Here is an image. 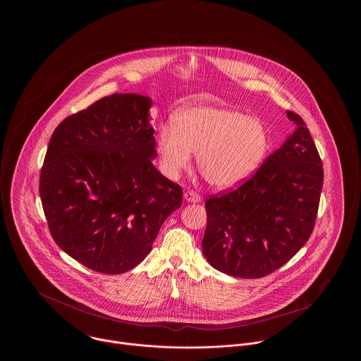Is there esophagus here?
Masks as SVG:
<instances>
[{
    "label": "esophagus",
    "mask_w": 361,
    "mask_h": 361,
    "mask_svg": "<svg viewBox=\"0 0 361 361\" xmlns=\"http://www.w3.org/2000/svg\"><path fill=\"white\" fill-rule=\"evenodd\" d=\"M184 197H185V200L189 202V203H199V202H202L200 195L196 193V192H193V190H187V192L184 193Z\"/></svg>",
    "instance_id": "1"
}]
</instances>
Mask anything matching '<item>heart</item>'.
<instances>
[{
	"label": "heart",
	"mask_w": 361,
	"mask_h": 361,
	"mask_svg": "<svg viewBox=\"0 0 361 361\" xmlns=\"http://www.w3.org/2000/svg\"><path fill=\"white\" fill-rule=\"evenodd\" d=\"M264 123L240 111L199 104L184 108L173 126L158 130L155 150L162 173L177 178L196 153L199 171L219 189L234 188L257 172L269 152Z\"/></svg>",
	"instance_id": "heart-1"
}]
</instances>
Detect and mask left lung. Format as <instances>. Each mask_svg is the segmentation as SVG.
Instances as JSON below:
<instances>
[{
    "mask_svg": "<svg viewBox=\"0 0 361 361\" xmlns=\"http://www.w3.org/2000/svg\"><path fill=\"white\" fill-rule=\"evenodd\" d=\"M249 180L206 202L203 255L226 275L258 279L288 262L314 230L324 185L322 161L303 119Z\"/></svg>",
    "mask_w": 361,
    "mask_h": 361,
    "instance_id": "obj_1",
    "label": "left lung"
}]
</instances>
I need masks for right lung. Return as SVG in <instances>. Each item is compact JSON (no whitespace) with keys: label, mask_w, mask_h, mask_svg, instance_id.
<instances>
[{"label":"right lung","mask_w":361,"mask_h":361,"mask_svg":"<svg viewBox=\"0 0 361 361\" xmlns=\"http://www.w3.org/2000/svg\"><path fill=\"white\" fill-rule=\"evenodd\" d=\"M152 99L115 93L52 133L39 192L55 243L92 271L119 275L152 252L183 189L155 169Z\"/></svg>","instance_id":"obj_1"}]
</instances>
